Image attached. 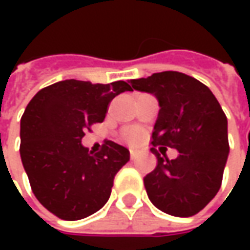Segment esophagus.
<instances>
[{
  "label": "esophagus",
  "mask_w": 250,
  "mask_h": 250,
  "mask_svg": "<svg viewBox=\"0 0 250 250\" xmlns=\"http://www.w3.org/2000/svg\"><path fill=\"white\" fill-rule=\"evenodd\" d=\"M138 156H139V151H138V150L130 149V159L135 160L136 157H138Z\"/></svg>",
  "instance_id": "obj_1"
}]
</instances>
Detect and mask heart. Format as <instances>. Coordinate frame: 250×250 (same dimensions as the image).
I'll use <instances>...</instances> for the list:
<instances>
[{
	"instance_id": "obj_1",
	"label": "heart",
	"mask_w": 250,
	"mask_h": 250,
	"mask_svg": "<svg viewBox=\"0 0 250 250\" xmlns=\"http://www.w3.org/2000/svg\"><path fill=\"white\" fill-rule=\"evenodd\" d=\"M138 132L136 130H133V129H130L129 132H128V138H129V140H132V142H135V140L138 139Z\"/></svg>"
}]
</instances>
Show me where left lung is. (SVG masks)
Wrapping results in <instances>:
<instances>
[{"label": "left lung", "instance_id": "1", "mask_svg": "<svg viewBox=\"0 0 250 250\" xmlns=\"http://www.w3.org/2000/svg\"><path fill=\"white\" fill-rule=\"evenodd\" d=\"M130 84L159 101L153 146L179 153L177 159H163L151 147L157 167L145 177L150 202L171 216H195L221 187L229 153L226 114L206 84L185 73H153Z\"/></svg>", "mask_w": 250, "mask_h": 250}]
</instances>
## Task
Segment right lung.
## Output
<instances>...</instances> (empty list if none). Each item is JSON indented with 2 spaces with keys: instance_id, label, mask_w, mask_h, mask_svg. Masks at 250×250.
Wrapping results in <instances>:
<instances>
[{
  "instance_id": "add662e5",
  "label": "right lung",
  "mask_w": 250,
  "mask_h": 250,
  "mask_svg": "<svg viewBox=\"0 0 250 250\" xmlns=\"http://www.w3.org/2000/svg\"><path fill=\"white\" fill-rule=\"evenodd\" d=\"M132 87L61 81L39 91L21 120V159L34 196L57 217L75 221L99 211L110 199L114 178L129 150L107 140L93 154L84 132L105 118L110 101Z\"/></svg>"
}]
</instances>
